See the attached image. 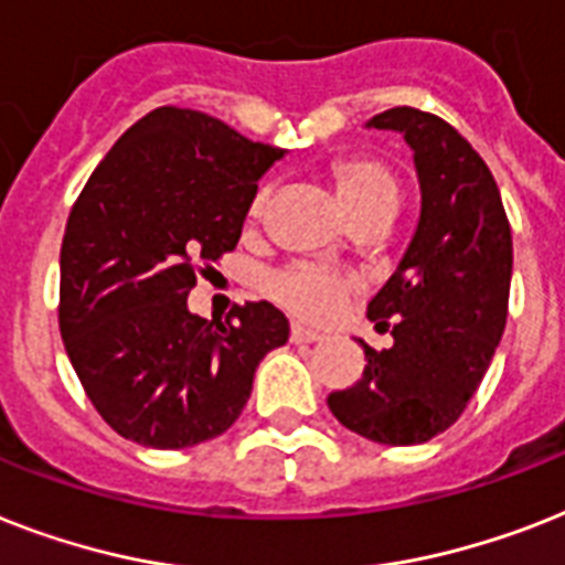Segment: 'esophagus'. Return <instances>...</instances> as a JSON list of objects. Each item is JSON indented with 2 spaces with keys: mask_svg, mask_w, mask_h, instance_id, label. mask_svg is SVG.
Segmentation results:
<instances>
[{
  "mask_svg": "<svg viewBox=\"0 0 565 565\" xmlns=\"http://www.w3.org/2000/svg\"><path fill=\"white\" fill-rule=\"evenodd\" d=\"M290 339H292V342H296V345H301V342H322V333H316V330L305 328V324L292 322Z\"/></svg>",
  "mask_w": 565,
  "mask_h": 565,
  "instance_id": "34e87169",
  "label": "esophagus"
}]
</instances>
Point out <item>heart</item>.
Masks as SVG:
<instances>
[{
    "label": "heart",
    "mask_w": 565,
    "mask_h": 565,
    "mask_svg": "<svg viewBox=\"0 0 565 565\" xmlns=\"http://www.w3.org/2000/svg\"><path fill=\"white\" fill-rule=\"evenodd\" d=\"M333 179V191H337L342 209L351 214L383 209V205L401 203V185L392 177L386 164L374 162V159H345V162L333 164L330 171ZM273 188L264 185L252 200V217H260L269 205ZM267 290L275 301L290 307L292 313L313 319V322H328L345 307L348 296L354 290V281L348 275L337 273L330 267L319 264H292L267 278Z\"/></svg>",
    "instance_id": "heart-1"
}]
</instances>
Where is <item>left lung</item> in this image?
I'll return each mask as SVG.
<instances>
[{"instance_id": "obj_1", "label": "left lung", "mask_w": 565, "mask_h": 565, "mask_svg": "<svg viewBox=\"0 0 565 565\" xmlns=\"http://www.w3.org/2000/svg\"><path fill=\"white\" fill-rule=\"evenodd\" d=\"M365 127L401 132L412 148L420 217L369 301V319L392 330L394 345L374 351L360 339L369 365L328 406L351 433L409 447L456 424L493 360L508 319L511 226L490 168L444 118L394 107Z\"/></svg>"}]
</instances>
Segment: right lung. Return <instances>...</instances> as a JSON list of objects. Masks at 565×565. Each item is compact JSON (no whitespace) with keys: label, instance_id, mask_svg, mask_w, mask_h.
<instances>
[{"label":"right lung","instance_id":"1","mask_svg":"<svg viewBox=\"0 0 565 565\" xmlns=\"http://www.w3.org/2000/svg\"><path fill=\"white\" fill-rule=\"evenodd\" d=\"M287 150L196 109L159 107L95 168L60 246V337L92 406L153 449L217 438L260 360L290 337L269 301L226 322L188 310L200 264L241 241L258 179Z\"/></svg>","mask_w":565,"mask_h":565}]
</instances>
